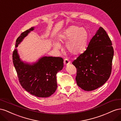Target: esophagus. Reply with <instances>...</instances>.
<instances>
[{
	"mask_svg": "<svg viewBox=\"0 0 121 121\" xmlns=\"http://www.w3.org/2000/svg\"><path fill=\"white\" fill-rule=\"evenodd\" d=\"M64 63L65 65H68L71 63V61H69L67 58H65L64 61Z\"/></svg>",
	"mask_w": 121,
	"mask_h": 121,
	"instance_id": "esophagus-1",
	"label": "esophagus"
}]
</instances>
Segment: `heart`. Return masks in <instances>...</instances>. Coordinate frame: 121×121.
Here are the masks:
<instances>
[{"instance_id":"heart-1","label":"heart","mask_w":121,"mask_h":121,"mask_svg":"<svg viewBox=\"0 0 121 121\" xmlns=\"http://www.w3.org/2000/svg\"><path fill=\"white\" fill-rule=\"evenodd\" d=\"M88 37V33L85 28L72 26L60 35L59 41L64 43L68 41L65 46L68 52L72 54L78 55L85 50ZM53 45L56 49L60 48L58 43H54Z\"/></svg>"}]
</instances>
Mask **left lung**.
<instances>
[{"mask_svg":"<svg viewBox=\"0 0 121 121\" xmlns=\"http://www.w3.org/2000/svg\"><path fill=\"white\" fill-rule=\"evenodd\" d=\"M113 52L110 38L100 27L86 50L72 63L77 69L78 86L85 91H92L103 85L111 74Z\"/></svg>","mask_w":121,"mask_h":121,"instance_id":"obj_1","label":"left lung"}]
</instances>
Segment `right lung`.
<instances>
[{
  "instance_id": "1",
  "label": "right lung",
  "mask_w": 121,
  "mask_h": 121,
  "mask_svg": "<svg viewBox=\"0 0 121 121\" xmlns=\"http://www.w3.org/2000/svg\"><path fill=\"white\" fill-rule=\"evenodd\" d=\"M34 27L21 33L16 40V47ZM13 61L19 82L23 88L38 97H47L57 88L56 74L64 67V60L60 57L44 56L32 65L21 60L17 49L13 53Z\"/></svg>"
}]
</instances>
